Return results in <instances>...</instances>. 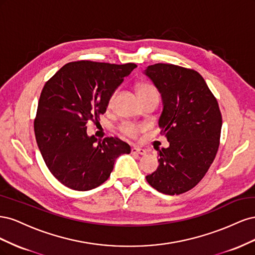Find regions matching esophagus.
I'll use <instances>...</instances> for the list:
<instances>
[{"label":"esophagus","mask_w":255,"mask_h":255,"mask_svg":"<svg viewBox=\"0 0 255 255\" xmlns=\"http://www.w3.org/2000/svg\"><path fill=\"white\" fill-rule=\"evenodd\" d=\"M132 153L140 154V155H145V154H146V150L141 149V148H137V146H134V148H132Z\"/></svg>","instance_id":"34e87169"}]
</instances>
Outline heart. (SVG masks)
Here are the masks:
<instances>
[{
    "mask_svg": "<svg viewBox=\"0 0 255 255\" xmlns=\"http://www.w3.org/2000/svg\"><path fill=\"white\" fill-rule=\"evenodd\" d=\"M136 92L138 98H144L150 96H157V90L150 83H139L136 86ZM113 96L110 99V104L113 101ZM121 130L123 134H126L128 137H136L138 134L143 130V127L140 125H136V123H125L121 127Z\"/></svg>",
    "mask_w": 255,
    "mask_h": 255,
    "instance_id": "1",
    "label": "heart"
}]
</instances>
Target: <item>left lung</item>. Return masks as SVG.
Segmentation results:
<instances>
[{"mask_svg": "<svg viewBox=\"0 0 255 255\" xmlns=\"http://www.w3.org/2000/svg\"><path fill=\"white\" fill-rule=\"evenodd\" d=\"M161 96L158 119L168 148L157 150L159 165L145 179L165 195H180L203 179L218 151L222 127L217 100L197 71L155 64L142 72Z\"/></svg>", "mask_w": 255, "mask_h": 255, "instance_id": "left-lung-1", "label": "left lung"}]
</instances>
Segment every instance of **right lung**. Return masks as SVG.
<instances>
[{"mask_svg":"<svg viewBox=\"0 0 255 255\" xmlns=\"http://www.w3.org/2000/svg\"><path fill=\"white\" fill-rule=\"evenodd\" d=\"M136 67L73 61L45 83L34 122L36 141L50 172L68 188L86 191L100 186L116 159L130 152L118 138L88 136L86 125L106 112L115 90Z\"/></svg>","mask_w":255,"mask_h":255,"instance_id":"obj_1","label":"right lung"}]
</instances>
